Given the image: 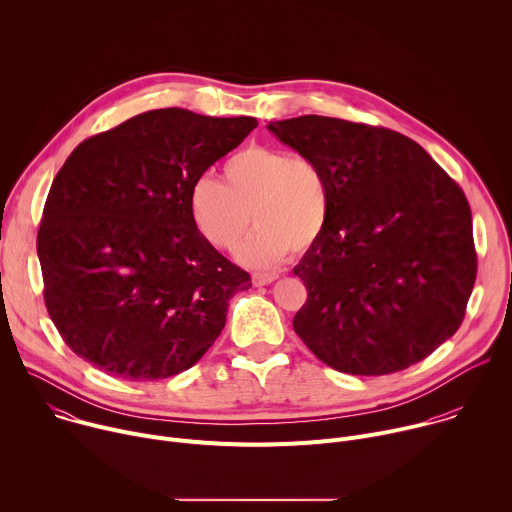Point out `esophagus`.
Returning <instances> with one entry per match:
<instances>
[{
    "label": "esophagus",
    "mask_w": 512,
    "mask_h": 512,
    "mask_svg": "<svg viewBox=\"0 0 512 512\" xmlns=\"http://www.w3.org/2000/svg\"><path fill=\"white\" fill-rule=\"evenodd\" d=\"M279 277V273H253V285L261 287V285H267L271 281H275Z\"/></svg>",
    "instance_id": "esophagus-1"
}]
</instances>
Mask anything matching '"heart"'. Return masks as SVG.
I'll return each mask as SVG.
<instances>
[{
    "instance_id": "1",
    "label": "heart",
    "mask_w": 512,
    "mask_h": 512,
    "mask_svg": "<svg viewBox=\"0 0 512 512\" xmlns=\"http://www.w3.org/2000/svg\"><path fill=\"white\" fill-rule=\"evenodd\" d=\"M198 235L214 249L239 247L253 223L239 259L271 267L291 251L314 249L330 223L332 190L324 168L308 156H291L269 145H247L223 164V182L198 178L188 194Z\"/></svg>"
}]
</instances>
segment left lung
I'll use <instances>...</instances> for the list:
<instances>
[{
    "mask_svg": "<svg viewBox=\"0 0 512 512\" xmlns=\"http://www.w3.org/2000/svg\"><path fill=\"white\" fill-rule=\"evenodd\" d=\"M267 127L314 158L332 190L328 229L294 267L308 289L296 334L328 367L362 377L429 356L460 328L476 281L462 188L387 127L322 115Z\"/></svg>",
    "mask_w": 512,
    "mask_h": 512,
    "instance_id": "left-lung-1",
    "label": "left lung"
}]
</instances>
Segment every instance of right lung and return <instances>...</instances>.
<instances>
[{"label": "right lung", "mask_w": 512, "mask_h": 512, "mask_svg": "<svg viewBox=\"0 0 512 512\" xmlns=\"http://www.w3.org/2000/svg\"><path fill=\"white\" fill-rule=\"evenodd\" d=\"M257 127L168 107L97 133L56 174L38 229L46 310L66 346L127 381L174 377L227 322L247 271L196 231L192 184Z\"/></svg>", "instance_id": "obj_1"}]
</instances>
